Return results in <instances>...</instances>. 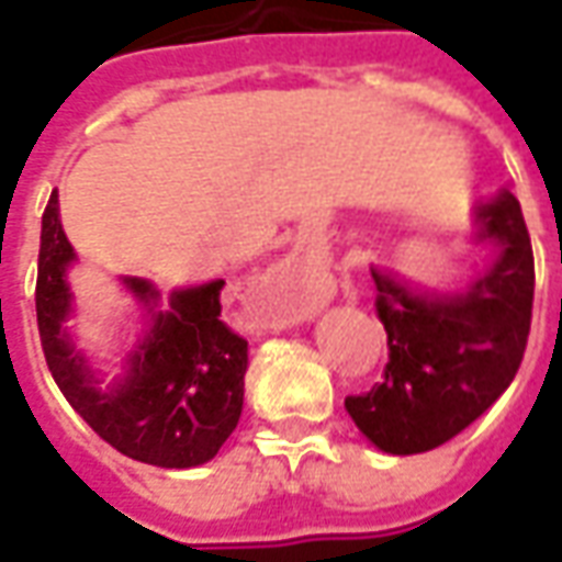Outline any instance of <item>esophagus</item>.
Returning a JSON list of instances; mask_svg holds the SVG:
<instances>
[{"label": "esophagus", "instance_id": "obj_1", "mask_svg": "<svg viewBox=\"0 0 562 562\" xmlns=\"http://www.w3.org/2000/svg\"><path fill=\"white\" fill-rule=\"evenodd\" d=\"M269 281L278 284L281 290H290L296 288V281H300V262H281L278 269L269 272Z\"/></svg>", "mask_w": 562, "mask_h": 562}]
</instances>
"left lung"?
<instances>
[{"mask_svg":"<svg viewBox=\"0 0 562 562\" xmlns=\"http://www.w3.org/2000/svg\"><path fill=\"white\" fill-rule=\"evenodd\" d=\"M472 245L491 262L463 284L429 288L372 266L387 329L384 381L345 408L378 451L408 457L451 441L515 381L532 317L536 266L527 224L508 190L472 205Z\"/></svg>","mask_w":562,"mask_h":562,"instance_id":"8db88e82","label":"left lung"}]
</instances>
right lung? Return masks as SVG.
Instances as JSON below:
<instances>
[{
    "label": "right lung",
    "instance_id": "1",
    "mask_svg": "<svg viewBox=\"0 0 562 562\" xmlns=\"http://www.w3.org/2000/svg\"><path fill=\"white\" fill-rule=\"evenodd\" d=\"M78 254L50 193L42 217L35 314L50 375L78 415L126 457L160 469L209 463L233 436L245 405L248 341L221 321L224 278L175 288L166 308L147 278L121 274L123 290L142 308V333L123 353L121 375L105 381L78 348V312L69 272Z\"/></svg>",
    "mask_w": 562,
    "mask_h": 562
}]
</instances>
